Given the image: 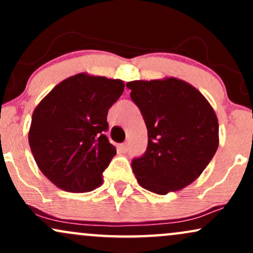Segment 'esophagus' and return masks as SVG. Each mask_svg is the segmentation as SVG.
<instances>
[{
	"mask_svg": "<svg viewBox=\"0 0 253 253\" xmlns=\"http://www.w3.org/2000/svg\"><path fill=\"white\" fill-rule=\"evenodd\" d=\"M119 149L123 151V152H127V151H128V144L124 143V144L119 145Z\"/></svg>",
	"mask_w": 253,
	"mask_h": 253,
	"instance_id": "obj_1",
	"label": "esophagus"
}]
</instances>
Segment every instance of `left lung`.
Wrapping results in <instances>:
<instances>
[{
    "label": "left lung",
    "instance_id": "left-lung-1",
    "mask_svg": "<svg viewBox=\"0 0 253 253\" xmlns=\"http://www.w3.org/2000/svg\"><path fill=\"white\" fill-rule=\"evenodd\" d=\"M126 86L140 109L149 144L132 169L144 189L158 195L193 183L219 146V123L201 92L175 77L133 81Z\"/></svg>",
    "mask_w": 253,
    "mask_h": 253
}]
</instances>
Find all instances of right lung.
<instances>
[{"label": "right lung", "instance_id": "1", "mask_svg": "<svg viewBox=\"0 0 253 253\" xmlns=\"http://www.w3.org/2000/svg\"><path fill=\"white\" fill-rule=\"evenodd\" d=\"M125 83L77 74L40 101L32 115L28 143L42 172L62 190L86 193L102 185V172L117 155L103 134L108 109Z\"/></svg>", "mask_w": 253, "mask_h": 253}]
</instances>
